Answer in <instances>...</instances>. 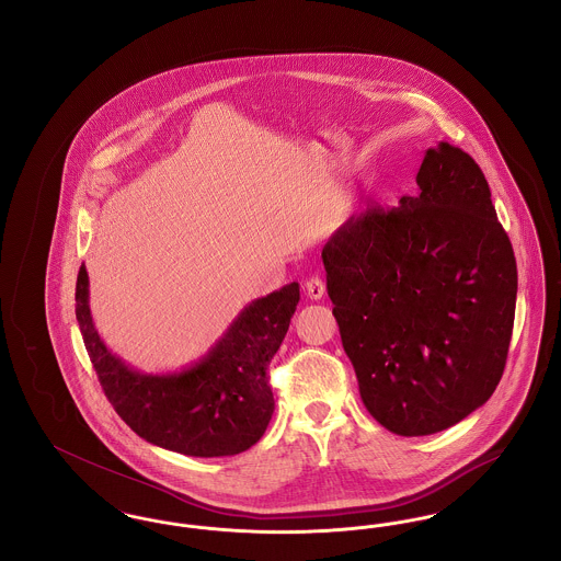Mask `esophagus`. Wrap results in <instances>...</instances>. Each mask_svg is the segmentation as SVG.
Masks as SVG:
<instances>
[{
  "instance_id": "obj_1",
  "label": "esophagus",
  "mask_w": 561,
  "mask_h": 561,
  "mask_svg": "<svg viewBox=\"0 0 561 561\" xmlns=\"http://www.w3.org/2000/svg\"><path fill=\"white\" fill-rule=\"evenodd\" d=\"M305 290H307V296H309L311 300H320L321 296L325 294V284L321 282L320 277H311V279L305 284Z\"/></svg>"
}]
</instances>
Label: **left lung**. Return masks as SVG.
Listing matches in <instances>:
<instances>
[{
    "instance_id": "left-lung-1",
    "label": "left lung",
    "mask_w": 561,
    "mask_h": 561,
    "mask_svg": "<svg viewBox=\"0 0 561 561\" xmlns=\"http://www.w3.org/2000/svg\"><path fill=\"white\" fill-rule=\"evenodd\" d=\"M419 191L351 216L321 250L325 288L368 412L403 437L453 427L494 393L517 267L480 165L439 142Z\"/></svg>"
}]
</instances>
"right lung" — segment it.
Masks as SVG:
<instances>
[{
	"instance_id": "add662e5",
	"label": "right lung",
	"mask_w": 561,
	"mask_h": 561,
	"mask_svg": "<svg viewBox=\"0 0 561 561\" xmlns=\"http://www.w3.org/2000/svg\"><path fill=\"white\" fill-rule=\"evenodd\" d=\"M298 284L248 302L204 357L176 373H140L108 351L90 311V279L81 265L76 318L103 391L145 442L170 453L216 458L252 448L275 410L267 366L282 345Z\"/></svg>"
}]
</instances>
